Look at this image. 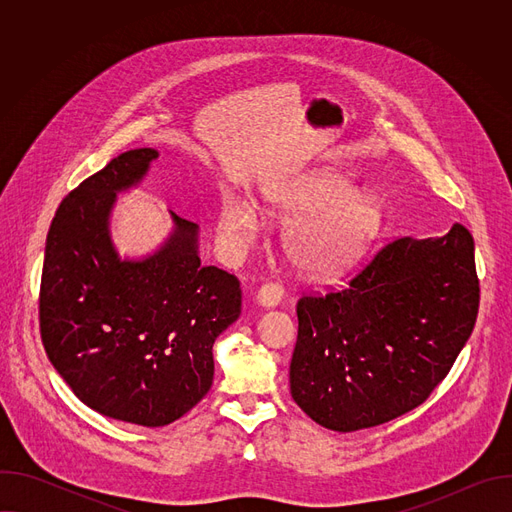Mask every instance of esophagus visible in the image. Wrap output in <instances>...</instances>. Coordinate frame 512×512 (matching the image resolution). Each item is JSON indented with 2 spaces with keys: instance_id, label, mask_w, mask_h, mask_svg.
Returning <instances> with one entry per match:
<instances>
[{
  "instance_id": "1",
  "label": "esophagus",
  "mask_w": 512,
  "mask_h": 512,
  "mask_svg": "<svg viewBox=\"0 0 512 512\" xmlns=\"http://www.w3.org/2000/svg\"><path fill=\"white\" fill-rule=\"evenodd\" d=\"M281 298H283V287H281V283H275V281L261 285V289L257 291V302L265 308L277 306L281 302Z\"/></svg>"
}]
</instances>
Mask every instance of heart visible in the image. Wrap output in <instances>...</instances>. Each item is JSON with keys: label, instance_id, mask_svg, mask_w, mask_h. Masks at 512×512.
<instances>
[{"label": "heart", "instance_id": "heart-1", "mask_svg": "<svg viewBox=\"0 0 512 512\" xmlns=\"http://www.w3.org/2000/svg\"><path fill=\"white\" fill-rule=\"evenodd\" d=\"M271 212L298 216L283 235L285 255L302 271L330 277L346 269L375 237L381 223L379 202L350 190V184L332 174H318L271 198ZM307 214L304 215L303 212ZM257 231L253 208L239 200H223L218 214V237L229 253H241Z\"/></svg>", "mask_w": 512, "mask_h": 512}]
</instances>
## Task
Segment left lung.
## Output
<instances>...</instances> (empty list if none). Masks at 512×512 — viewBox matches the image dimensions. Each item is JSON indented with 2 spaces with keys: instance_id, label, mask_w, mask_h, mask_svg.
Listing matches in <instances>:
<instances>
[{
  "instance_id": "left-lung-1",
  "label": "left lung",
  "mask_w": 512,
  "mask_h": 512,
  "mask_svg": "<svg viewBox=\"0 0 512 512\" xmlns=\"http://www.w3.org/2000/svg\"><path fill=\"white\" fill-rule=\"evenodd\" d=\"M480 304L474 239L385 243L342 289L298 300L291 397L322 427L356 431L419 407L450 373Z\"/></svg>"
}]
</instances>
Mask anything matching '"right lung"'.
Returning a JSON list of instances; mask_svg holds the SVG:
<instances>
[{
	"instance_id": "right-lung-1",
	"label": "right lung",
	"mask_w": 512,
	"mask_h": 512,
	"mask_svg": "<svg viewBox=\"0 0 512 512\" xmlns=\"http://www.w3.org/2000/svg\"><path fill=\"white\" fill-rule=\"evenodd\" d=\"M158 158L125 152L60 202L46 237L40 336L58 375L101 415L162 427L210 389L212 344L241 314L239 279L204 265L198 227L172 212L174 235L143 261H121L109 237L115 194Z\"/></svg>"
}]
</instances>
